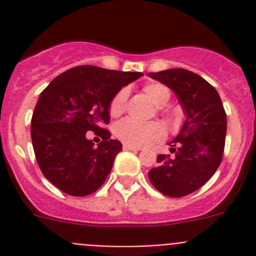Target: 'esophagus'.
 Returning a JSON list of instances; mask_svg holds the SVG:
<instances>
[{"label": "esophagus", "mask_w": 256, "mask_h": 256, "mask_svg": "<svg viewBox=\"0 0 256 256\" xmlns=\"http://www.w3.org/2000/svg\"><path fill=\"white\" fill-rule=\"evenodd\" d=\"M124 150H130V151H140V148H136V146H132V144H123Z\"/></svg>", "instance_id": "34e87169"}]
</instances>
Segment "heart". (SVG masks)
I'll use <instances>...</instances> for the list:
<instances>
[{"mask_svg":"<svg viewBox=\"0 0 256 256\" xmlns=\"http://www.w3.org/2000/svg\"><path fill=\"white\" fill-rule=\"evenodd\" d=\"M144 92L156 106L165 105L170 98V90L162 83H148L144 87ZM126 98H128L126 88H122L120 91H118L110 102V108H108L110 115L112 116L120 115L126 110ZM115 134L124 144H132L136 148H142V146H148L162 140L164 128L158 122L142 123L130 118H126L116 124Z\"/></svg>","mask_w":256,"mask_h":256,"instance_id":"b5f03b06","label":"heart"}]
</instances>
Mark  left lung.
I'll list each match as a JSON object with an SVG mask.
<instances>
[{
	"instance_id": "8db88e82",
	"label": "left lung",
	"mask_w": 256,
	"mask_h": 256,
	"mask_svg": "<svg viewBox=\"0 0 256 256\" xmlns=\"http://www.w3.org/2000/svg\"><path fill=\"white\" fill-rule=\"evenodd\" d=\"M148 76L169 87L178 97L186 120L170 142V154L159 155L148 172L158 191L182 198L204 186L223 159L227 115L219 94L210 83L186 69H168Z\"/></svg>"
}]
</instances>
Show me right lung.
I'll list each match as a JSON object with an SVG mask.
<instances>
[{
	"instance_id": "right-lung-1",
	"label": "right lung",
	"mask_w": 256,
	"mask_h": 256,
	"mask_svg": "<svg viewBox=\"0 0 256 256\" xmlns=\"http://www.w3.org/2000/svg\"><path fill=\"white\" fill-rule=\"evenodd\" d=\"M141 76L80 65L56 76L40 94L32 116V144L40 170L60 191L87 196L102 186L122 144L101 124L108 123L116 92ZM88 130L102 136L97 148L86 138Z\"/></svg>"
}]
</instances>
